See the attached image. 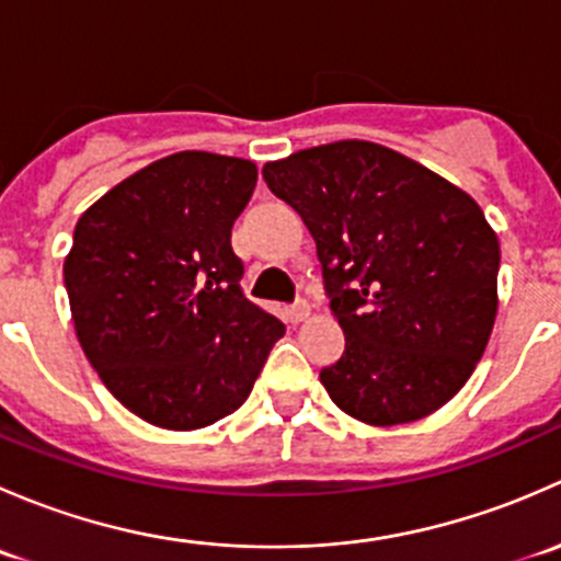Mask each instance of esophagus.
Masks as SVG:
<instances>
[{
  "label": "esophagus",
  "mask_w": 561,
  "mask_h": 561,
  "mask_svg": "<svg viewBox=\"0 0 561 561\" xmlns=\"http://www.w3.org/2000/svg\"><path fill=\"white\" fill-rule=\"evenodd\" d=\"M307 314H309L307 301H298V304H293V307H287V320L290 322H301Z\"/></svg>",
  "instance_id": "obj_1"
}]
</instances>
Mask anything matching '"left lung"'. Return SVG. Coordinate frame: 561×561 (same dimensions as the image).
<instances>
[{"mask_svg": "<svg viewBox=\"0 0 561 561\" xmlns=\"http://www.w3.org/2000/svg\"><path fill=\"white\" fill-rule=\"evenodd\" d=\"M263 179L312 233L344 331V355L320 371L333 404L369 426L448 404L483 358L500 307V241L483 208L369 140L265 162Z\"/></svg>", "mask_w": 561, "mask_h": 561, "instance_id": "8db88e82", "label": "left lung"}]
</instances>
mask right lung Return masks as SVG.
Listing matches in <instances>:
<instances>
[{
  "mask_svg": "<svg viewBox=\"0 0 561 561\" xmlns=\"http://www.w3.org/2000/svg\"><path fill=\"white\" fill-rule=\"evenodd\" d=\"M257 165L179 151L81 214L65 257L76 336L105 388L173 432L239 410L285 325L247 301L230 230Z\"/></svg>",
  "mask_w": 561,
  "mask_h": 561,
  "instance_id": "1",
  "label": "right lung"
}]
</instances>
